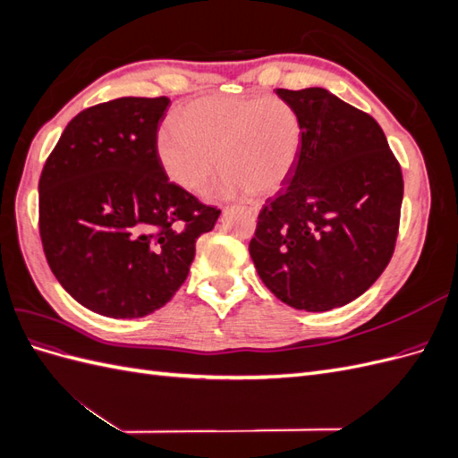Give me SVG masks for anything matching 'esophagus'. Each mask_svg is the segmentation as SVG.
<instances>
[{
    "instance_id": "obj_1",
    "label": "esophagus",
    "mask_w": 458,
    "mask_h": 458,
    "mask_svg": "<svg viewBox=\"0 0 458 458\" xmlns=\"http://www.w3.org/2000/svg\"><path fill=\"white\" fill-rule=\"evenodd\" d=\"M246 210L250 212L252 216H258V206L256 204H250V206H246Z\"/></svg>"
}]
</instances>
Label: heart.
<instances>
[{
	"instance_id": "heart-1",
	"label": "heart",
	"mask_w": 458,
	"mask_h": 458,
	"mask_svg": "<svg viewBox=\"0 0 458 458\" xmlns=\"http://www.w3.org/2000/svg\"><path fill=\"white\" fill-rule=\"evenodd\" d=\"M300 143V116L279 97L214 95L189 103L177 122L164 123L157 155L165 175L187 191H200L219 164V192L267 195L293 170Z\"/></svg>"
}]
</instances>
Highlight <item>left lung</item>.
<instances>
[{
	"label": "left lung",
	"instance_id": "8db88e82",
	"mask_svg": "<svg viewBox=\"0 0 458 458\" xmlns=\"http://www.w3.org/2000/svg\"><path fill=\"white\" fill-rule=\"evenodd\" d=\"M301 122L284 189L258 216L250 256L286 306L328 311L353 301L390 263L403 175L378 122L323 88L276 89Z\"/></svg>",
	"mask_w": 458,
	"mask_h": 458
}]
</instances>
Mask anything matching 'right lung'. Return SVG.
Wrapping results in <instances>:
<instances>
[{"label": "right lung", "instance_id": "obj_1", "mask_svg": "<svg viewBox=\"0 0 458 458\" xmlns=\"http://www.w3.org/2000/svg\"><path fill=\"white\" fill-rule=\"evenodd\" d=\"M168 97H122L64 128L39 175V237L53 275L81 306L145 317L177 293L195 242L221 214L168 182L157 155Z\"/></svg>", "mask_w": 458, "mask_h": 458}]
</instances>
